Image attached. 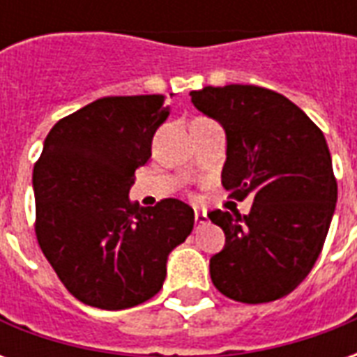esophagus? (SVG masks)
Wrapping results in <instances>:
<instances>
[{
    "label": "esophagus",
    "mask_w": 357,
    "mask_h": 357,
    "mask_svg": "<svg viewBox=\"0 0 357 357\" xmlns=\"http://www.w3.org/2000/svg\"><path fill=\"white\" fill-rule=\"evenodd\" d=\"M195 222H197V225L201 227V225L206 224V214L204 212H201V210H195Z\"/></svg>",
    "instance_id": "1"
}]
</instances>
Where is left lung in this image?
I'll list each match as a JSON object with an SVG mask.
<instances>
[{
	"label": "left lung",
	"instance_id": "8db88e82",
	"mask_svg": "<svg viewBox=\"0 0 357 357\" xmlns=\"http://www.w3.org/2000/svg\"><path fill=\"white\" fill-rule=\"evenodd\" d=\"M202 114L224 126L222 185L247 216L214 210L225 247L210 258V277L227 298L262 304L283 298L314 268L337 204V179L325 135L284 95L231 84L191 91Z\"/></svg>",
	"mask_w": 357,
	"mask_h": 357
}]
</instances>
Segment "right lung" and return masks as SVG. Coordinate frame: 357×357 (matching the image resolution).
I'll return each instance as SVG.
<instances>
[{
    "instance_id": "obj_1",
    "label": "right lung",
    "mask_w": 357,
    "mask_h": 357,
    "mask_svg": "<svg viewBox=\"0 0 357 357\" xmlns=\"http://www.w3.org/2000/svg\"><path fill=\"white\" fill-rule=\"evenodd\" d=\"M168 114L164 95L102 97L43 141L32 176L36 237L66 291L88 306L126 310L153 298L168 255L193 231L185 202L141 208L128 197Z\"/></svg>"
}]
</instances>
